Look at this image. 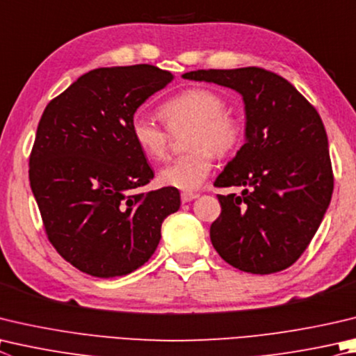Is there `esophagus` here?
I'll list each match as a JSON object with an SVG mask.
<instances>
[{
    "label": "esophagus",
    "instance_id": "1",
    "mask_svg": "<svg viewBox=\"0 0 356 356\" xmlns=\"http://www.w3.org/2000/svg\"><path fill=\"white\" fill-rule=\"evenodd\" d=\"M196 197H197L196 193H190V191H185V193H182V195H180V199H182L184 204L191 202V200L196 199Z\"/></svg>",
    "mask_w": 356,
    "mask_h": 356
}]
</instances>
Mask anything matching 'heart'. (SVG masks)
<instances>
[{
  "label": "heart",
  "instance_id": "obj_1",
  "mask_svg": "<svg viewBox=\"0 0 356 356\" xmlns=\"http://www.w3.org/2000/svg\"><path fill=\"white\" fill-rule=\"evenodd\" d=\"M160 115L172 132L191 126L190 152L174 159L161 168L159 180L163 186L193 191L204 184L216 156H229L238 149L244 127L235 116L225 113V101L213 90L186 88L160 106ZM131 135L135 146L149 160H161L170 151L171 134L143 115L131 120Z\"/></svg>",
  "mask_w": 356,
  "mask_h": 356
}]
</instances>
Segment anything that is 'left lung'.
I'll list each match as a JSON object with an SVG mask.
<instances>
[{
  "label": "left lung",
  "instance_id": "8db88e82",
  "mask_svg": "<svg viewBox=\"0 0 356 356\" xmlns=\"http://www.w3.org/2000/svg\"><path fill=\"white\" fill-rule=\"evenodd\" d=\"M185 79L236 90L245 111V143L219 174L221 215L210 240L222 260L250 274H273L299 260L333 193L327 132L318 111L273 71L197 70Z\"/></svg>",
  "mask_w": 356,
  "mask_h": 356
}]
</instances>
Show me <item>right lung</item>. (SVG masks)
Masks as SVG:
<instances>
[{
    "label": "right lung",
    "mask_w": 356,
    "mask_h": 356,
    "mask_svg": "<svg viewBox=\"0 0 356 356\" xmlns=\"http://www.w3.org/2000/svg\"><path fill=\"white\" fill-rule=\"evenodd\" d=\"M174 79L147 63L96 68L49 102L29 157V182L49 243L82 273L121 277L149 260L177 188L140 193L154 172L131 120Z\"/></svg>",
    "instance_id": "right-lung-1"
}]
</instances>
